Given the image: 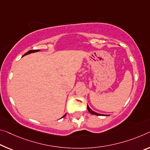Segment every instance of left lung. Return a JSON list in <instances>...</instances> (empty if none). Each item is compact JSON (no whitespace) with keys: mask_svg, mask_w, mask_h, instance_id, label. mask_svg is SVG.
<instances>
[{"mask_svg":"<svg viewBox=\"0 0 150 150\" xmlns=\"http://www.w3.org/2000/svg\"><path fill=\"white\" fill-rule=\"evenodd\" d=\"M87 109H88V111H89V112L90 113H91V114H93V115H102L101 114H99V113H96L95 112V111H92L91 109L89 108V107L88 106V105H87Z\"/></svg>","mask_w":150,"mask_h":150,"instance_id":"8db88e82","label":"left lung"}]
</instances>
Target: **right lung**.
Returning a JSON list of instances; mask_svg holds the SVG:
<instances>
[{"label":"right lung","mask_w":150,"mask_h":150,"mask_svg":"<svg viewBox=\"0 0 150 150\" xmlns=\"http://www.w3.org/2000/svg\"><path fill=\"white\" fill-rule=\"evenodd\" d=\"M37 51H39V50H30V51H28L27 52V53H26L25 54H24V56L27 55V54H30V53H35V52H37ZM65 115H66V114H65V115L63 116V117H65Z\"/></svg>","instance_id":"1"}]
</instances>
